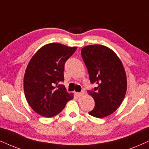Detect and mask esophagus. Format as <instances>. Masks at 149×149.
Instances as JSON below:
<instances>
[{"label":"esophagus","instance_id":"obj_1","mask_svg":"<svg viewBox=\"0 0 149 149\" xmlns=\"http://www.w3.org/2000/svg\"><path fill=\"white\" fill-rule=\"evenodd\" d=\"M76 95L78 97H81V96H82V95H83L84 94V91H82V92H80V93H76Z\"/></svg>","mask_w":149,"mask_h":149}]
</instances>
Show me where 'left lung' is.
I'll return each instance as SVG.
<instances>
[{"mask_svg":"<svg viewBox=\"0 0 149 149\" xmlns=\"http://www.w3.org/2000/svg\"><path fill=\"white\" fill-rule=\"evenodd\" d=\"M81 55L88 69L90 82L96 84L87 92L95 101V107L88 114L102 118L113 113L125 98L127 76L121 61L113 51L100 45L86 46Z\"/></svg>","mask_w":149,"mask_h":149,"instance_id":"obj_1","label":"left lung"}]
</instances>
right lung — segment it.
<instances>
[{"instance_id":"obj_1","label":"right lung","mask_w":149,"mask_h":149,"mask_svg":"<svg viewBox=\"0 0 149 149\" xmlns=\"http://www.w3.org/2000/svg\"><path fill=\"white\" fill-rule=\"evenodd\" d=\"M76 49V47L50 43L30 60L24 76V95L31 109L40 116H56L73 98V93H69L61 82L65 80L66 61Z\"/></svg>"}]
</instances>
